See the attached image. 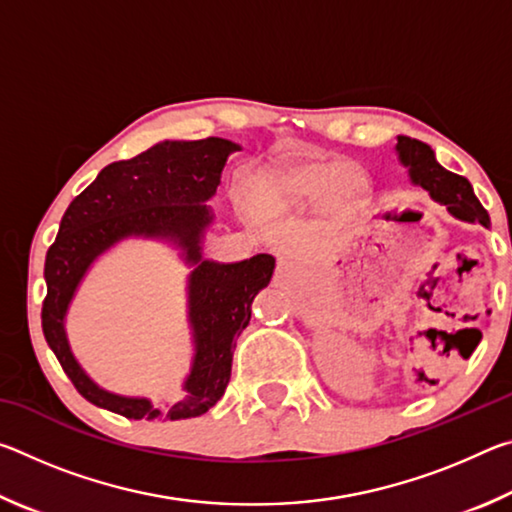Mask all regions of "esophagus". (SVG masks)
<instances>
[{"instance_id": "obj_1", "label": "esophagus", "mask_w": 512, "mask_h": 512, "mask_svg": "<svg viewBox=\"0 0 512 512\" xmlns=\"http://www.w3.org/2000/svg\"><path fill=\"white\" fill-rule=\"evenodd\" d=\"M277 271H287V262H280V264H277Z\"/></svg>"}]
</instances>
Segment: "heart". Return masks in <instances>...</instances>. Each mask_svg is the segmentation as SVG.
I'll use <instances>...</instances> for the list:
<instances>
[{
	"mask_svg": "<svg viewBox=\"0 0 512 512\" xmlns=\"http://www.w3.org/2000/svg\"><path fill=\"white\" fill-rule=\"evenodd\" d=\"M271 189L282 207H305L323 196L334 212L350 210L368 194V178L336 155H298L273 171Z\"/></svg>",
	"mask_w": 512,
	"mask_h": 512,
	"instance_id": "b5f03b06",
	"label": "heart"
}]
</instances>
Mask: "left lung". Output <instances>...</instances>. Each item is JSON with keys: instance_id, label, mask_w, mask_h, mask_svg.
Listing matches in <instances>:
<instances>
[{"instance_id": "left-lung-1", "label": "left lung", "mask_w": 512, "mask_h": 512, "mask_svg": "<svg viewBox=\"0 0 512 512\" xmlns=\"http://www.w3.org/2000/svg\"><path fill=\"white\" fill-rule=\"evenodd\" d=\"M397 155L404 167H409V176L415 185L427 189L433 201L445 205L449 214H454L456 219L481 223L488 228L490 216L485 212V207L479 203V198L474 196V189L470 180L458 176V173L447 171L440 167L436 155H433L431 146H427L420 140H411V137L400 135L397 137Z\"/></svg>"}]
</instances>
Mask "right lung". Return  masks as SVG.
<instances>
[{
    "label": "right lung",
    "instance_id": "add662e5",
    "mask_svg": "<svg viewBox=\"0 0 512 512\" xmlns=\"http://www.w3.org/2000/svg\"><path fill=\"white\" fill-rule=\"evenodd\" d=\"M237 149L221 137L160 142L131 160L108 164L69 203L45 259L42 332L76 391L94 406L131 420H185L210 411L223 397L237 336L250 323V305L268 287L275 268V259L264 253L235 264L203 259V235L212 223L205 201L216 194L225 160ZM126 236L169 238L195 266L188 288L195 361L186 395L169 407L103 392L84 375L66 343L64 316L82 275L94 258Z\"/></svg>",
    "mask_w": 512,
    "mask_h": 512
}]
</instances>
